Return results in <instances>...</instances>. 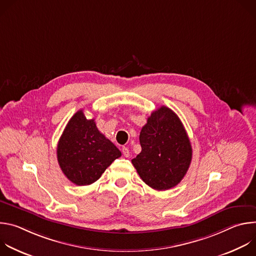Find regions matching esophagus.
<instances>
[{
    "mask_svg": "<svg viewBox=\"0 0 256 256\" xmlns=\"http://www.w3.org/2000/svg\"><path fill=\"white\" fill-rule=\"evenodd\" d=\"M122 154H124V157H130V150L126 148V147H124L122 148Z\"/></svg>",
    "mask_w": 256,
    "mask_h": 256,
    "instance_id": "obj_1",
    "label": "esophagus"
}]
</instances>
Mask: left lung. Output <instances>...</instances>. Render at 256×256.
<instances>
[{
	"label": "left lung",
	"instance_id": "8db88e82",
	"mask_svg": "<svg viewBox=\"0 0 256 256\" xmlns=\"http://www.w3.org/2000/svg\"><path fill=\"white\" fill-rule=\"evenodd\" d=\"M142 151L132 160L146 184L156 190L176 186L192 157L186 128L174 112L161 106L151 114L140 134Z\"/></svg>",
	"mask_w": 256,
	"mask_h": 256
}]
</instances>
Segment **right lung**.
<instances>
[{
    "label": "right lung",
    "mask_w": 256,
    "mask_h": 256,
    "mask_svg": "<svg viewBox=\"0 0 256 256\" xmlns=\"http://www.w3.org/2000/svg\"><path fill=\"white\" fill-rule=\"evenodd\" d=\"M56 155L66 177L76 186H83L98 180L122 153L98 130L94 120H87L83 110H79L66 126Z\"/></svg>",
    "instance_id": "1"
}]
</instances>
